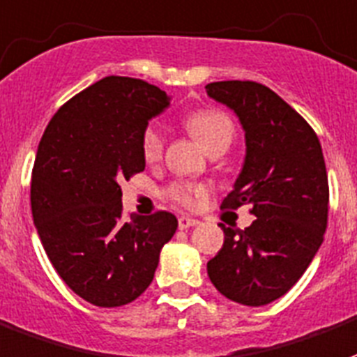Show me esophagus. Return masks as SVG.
Listing matches in <instances>:
<instances>
[{"mask_svg": "<svg viewBox=\"0 0 357 357\" xmlns=\"http://www.w3.org/2000/svg\"><path fill=\"white\" fill-rule=\"evenodd\" d=\"M199 224V220H195V218H190V216H181L178 218V227L181 229H188V227H194Z\"/></svg>", "mask_w": 357, "mask_h": 357, "instance_id": "obj_1", "label": "esophagus"}]
</instances>
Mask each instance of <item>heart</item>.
I'll list each match as a JSON object with an SVG mask.
<instances>
[{"instance_id": "1", "label": "heart", "mask_w": 357, "mask_h": 357, "mask_svg": "<svg viewBox=\"0 0 357 357\" xmlns=\"http://www.w3.org/2000/svg\"><path fill=\"white\" fill-rule=\"evenodd\" d=\"M184 128L190 131V135L203 146L205 152L216 149H227L235 135V126L231 118L224 111L218 109H199L184 118ZM163 137L158 128H146L143 135V158L146 163H156L162 158ZM169 197L182 205V207H197L207 190L199 184L190 182H176L169 188Z\"/></svg>"}]
</instances>
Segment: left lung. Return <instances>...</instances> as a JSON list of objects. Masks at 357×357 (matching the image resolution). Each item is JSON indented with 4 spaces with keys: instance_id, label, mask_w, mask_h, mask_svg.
Here are the masks:
<instances>
[{
    "instance_id": "1",
    "label": "left lung",
    "mask_w": 357,
    "mask_h": 357,
    "mask_svg": "<svg viewBox=\"0 0 357 357\" xmlns=\"http://www.w3.org/2000/svg\"><path fill=\"white\" fill-rule=\"evenodd\" d=\"M245 130L246 156L222 203H248L246 229H224V246L207 264L214 288L235 303L261 307L303 277L328 227L329 186L320 141L307 120L271 88L252 80L207 84Z\"/></svg>"
}]
</instances>
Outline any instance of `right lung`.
Segmentation results:
<instances>
[{
  "instance_id": "1",
  "label": "right lung",
  "mask_w": 357,
  "mask_h": 357,
  "mask_svg": "<svg viewBox=\"0 0 357 357\" xmlns=\"http://www.w3.org/2000/svg\"><path fill=\"white\" fill-rule=\"evenodd\" d=\"M141 79L105 77L58 109L37 149L31 214L61 280L96 307H122L152 282L175 214L122 216L120 182L144 171L143 135L169 107Z\"/></svg>"
}]
</instances>
